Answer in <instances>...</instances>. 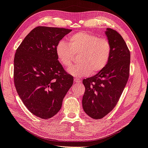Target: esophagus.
Returning <instances> with one entry per match:
<instances>
[{"mask_svg":"<svg viewBox=\"0 0 148 148\" xmlns=\"http://www.w3.org/2000/svg\"><path fill=\"white\" fill-rule=\"evenodd\" d=\"M74 82L75 83H81V80L78 78H75L74 79Z\"/></svg>","mask_w":148,"mask_h":148,"instance_id":"esophagus-1","label":"esophagus"}]
</instances>
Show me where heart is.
I'll return each instance as SVG.
<instances>
[{"mask_svg":"<svg viewBox=\"0 0 148 148\" xmlns=\"http://www.w3.org/2000/svg\"><path fill=\"white\" fill-rule=\"evenodd\" d=\"M56 55L61 64L69 67L79 56L78 64L68 71L77 77L95 75L107 65L112 54V45L107 38L88 32H81L69 37V43L61 40L56 47Z\"/></svg>","mask_w":148,"mask_h":148,"instance_id":"heart-1","label":"heart"}]
</instances>
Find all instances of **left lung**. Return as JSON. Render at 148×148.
Masks as SVG:
<instances>
[{
    "mask_svg": "<svg viewBox=\"0 0 148 148\" xmlns=\"http://www.w3.org/2000/svg\"><path fill=\"white\" fill-rule=\"evenodd\" d=\"M105 34L112 45L110 60L102 71L83 81V110L94 119H102L115 107L130 75V53L123 38L111 28Z\"/></svg>",
    "mask_w": 148,
    "mask_h": 148,
    "instance_id": "obj_1",
    "label": "left lung"
}]
</instances>
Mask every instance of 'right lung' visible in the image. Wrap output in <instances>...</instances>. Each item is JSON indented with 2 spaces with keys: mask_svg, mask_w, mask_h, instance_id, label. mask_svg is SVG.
Instances as JSON below:
<instances>
[{
  "mask_svg": "<svg viewBox=\"0 0 148 148\" xmlns=\"http://www.w3.org/2000/svg\"><path fill=\"white\" fill-rule=\"evenodd\" d=\"M71 32L67 28L38 26L26 36L16 51L14 82L29 112L40 119L55 116L73 83L56 55L58 43Z\"/></svg>",
  "mask_w": 148,
  "mask_h": 148,
  "instance_id": "add662e5",
  "label": "right lung"
}]
</instances>
